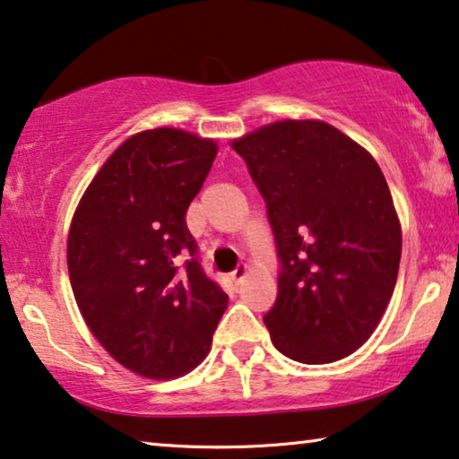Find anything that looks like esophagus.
<instances>
[{
    "label": "esophagus",
    "mask_w": 459,
    "mask_h": 459,
    "mask_svg": "<svg viewBox=\"0 0 459 459\" xmlns=\"http://www.w3.org/2000/svg\"><path fill=\"white\" fill-rule=\"evenodd\" d=\"M245 276H247V265H238V268L230 273V280L235 284H238V282H243Z\"/></svg>",
    "instance_id": "34e87169"
}]
</instances>
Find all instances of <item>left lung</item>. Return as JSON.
Instances as JSON below:
<instances>
[{
  "mask_svg": "<svg viewBox=\"0 0 459 459\" xmlns=\"http://www.w3.org/2000/svg\"><path fill=\"white\" fill-rule=\"evenodd\" d=\"M262 191L282 262L272 344L305 365L352 354L398 280L402 224L377 160L338 127L282 119L230 140Z\"/></svg>",
  "mask_w": 459,
  "mask_h": 459,
  "instance_id": "1",
  "label": "left lung"
}]
</instances>
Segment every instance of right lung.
I'll use <instances>...</instances> for the list:
<instances>
[{
    "label": "right lung",
    "instance_id": "1",
    "mask_svg": "<svg viewBox=\"0 0 459 459\" xmlns=\"http://www.w3.org/2000/svg\"><path fill=\"white\" fill-rule=\"evenodd\" d=\"M218 143L179 127L143 129L94 175L74 212L67 272L78 309L127 371L177 379L208 357L229 297L206 278L186 212Z\"/></svg>",
    "mask_w": 459,
    "mask_h": 459
}]
</instances>
